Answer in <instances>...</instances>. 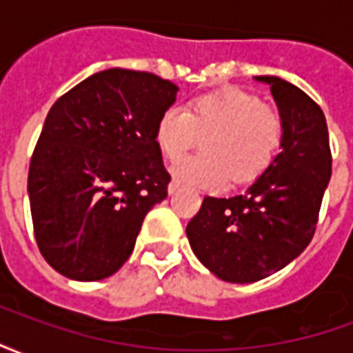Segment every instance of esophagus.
Masks as SVG:
<instances>
[{
    "mask_svg": "<svg viewBox=\"0 0 353 353\" xmlns=\"http://www.w3.org/2000/svg\"><path fill=\"white\" fill-rule=\"evenodd\" d=\"M177 191H179V183H177V181H170L168 194H176Z\"/></svg>",
    "mask_w": 353,
    "mask_h": 353,
    "instance_id": "1",
    "label": "esophagus"
}]
</instances>
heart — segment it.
<instances>
[{
    "instance_id": "1",
    "label": "heart",
    "mask_w": 353,
    "mask_h": 353,
    "mask_svg": "<svg viewBox=\"0 0 353 353\" xmlns=\"http://www.w3.org/2000/svg\"><path fill=\"white\" fill-rule=\"evenodd\" d=\"M283 136L278 111L263 105L259 96L229 87L202 94L181 108H168L157 121L154 143L168 161L206 137L204 155L188 157L172 168L183 187L219 191L234 183L253 181L272 164Z\"/></svg>"
}]
</instances>
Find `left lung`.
Returning <instances> with one entry per match:
<instances>
[{"mask_svg":"<svg viewBox=\"0 0 353 353\" xmlns=\"http://www.w3.org/2000/svg\"><path fill=\"white\" fill-rule=\"evenodd\" d=\"M270 87L283 123L280 154L245 192L206 196L187 225L194 255L230 283H253L301 255L310 244L321 199L331 179L325 115L308 94L274 75Z\"/></svg>","mask_w":353,"mask_h":353,"instance_id":"1","label":"left lung"}]
</instances>
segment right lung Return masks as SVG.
Segmentation results:
<instances>
[{
  "instance_id": "right-lung-1",
  "label": "right lung",
  "mask_w": 353,
  "mask_h": 353,
  "mask_svg": "<svg viewBox=\"0 0 353 353\" xmlns=\"http://www.w3.org/2000/svg\"><path fill=\"white\" fill-rule=\"evenodd\" d=\"M177 90L153 73L111 68L50 108L28 196L39 252L57 272L96 281L128 261L147 212L168 196L154 126Z\"/></svg>"
}]
</instances>
